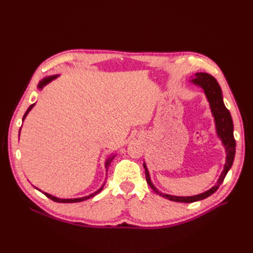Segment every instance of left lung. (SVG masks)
I'll return each mask as SVG.
<instances>
[{
	"mask_svg": "<svg viewBox=\"0 0 253 253\" xmlns=\"http://www.w3.org/2000/svg\"><path fill=\"white\" fill-rule=\"evenodd\" d=\"M194 85L201 87L204 91V94L209 102L210 110L212 113V116L214 118V124H215L216 135L223 143L225 152H226V163L224 166V170L221 172L217 182L214 185L211 189L205 191L204 193L193 195V196H175L160 192V191L154 186V183L151 180V176L147 165L143 163V168L145 170V178L149 186L154 190L158 195L168 198V200L178 203H193L197 201L205 200L208 196L212 195L220 186V183L224 181L228 171L230 170L232 167L234 156H235V139L233 136V121L231 118L230 112L227 110L223 100V93H221V88L219 84L217 83L216 79L212 77L211 75L207 73H196L195 77L191 80Z\"/></svg>",
	"mask_w": 253,
	"mask_h": 253,
	"instance_id": "1",
	"label": "left lung"
}]
</instances>
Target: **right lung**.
<instances>
[{
	"instance_id": "obj_1",
	"label": "right lung",
	"mask_w": 253,
	"mask_h": 253,
	"mask_svg": "<svg viewBox=\"0 0 253 253\" xmlns=\"http://www.w3.org/2000/svg\"><path fill=\"white\" fill-rule=\"evenodd\" d=\"M59 77V75H53V76H47V77H44L40 82H39V84H38V88L39 89H42L45 85H47L48 83H50L52 80H55V79H57ZM35 104L36 103H34V104H32L29 106V108L27 109V111H26V113L24 114V116H23V121L25 120V118L27 117V115H28V113L33 110V108L35 106ZM22 127V126H21ZM21 127H20V131H19V137H20V132H21ZM115 154H112L108 159L105 160V172H106V174H105V176H108V171H109V167H110V165H111V163L113 162V159L115 158ZM105 181H106V177H105ZM105 181H103V183L101 185V187L99 188L97 191H95V192H93L91 194H89V195H86V196H83V197H78V198H59V197H56V196H53V195H51V194H49V193H46V192H43L42 190H40V189H38L37 187H35L37 190H39V191H41L42 193H44L45 195H46L48 198H50V200H52L53 202H57V203H79V202H83V201H85V200H88V198H90V197H94L95 195H97L98 193H100L101 191H102V189H103V187H104V185H105Z\"/></svg>"
}]
</instances>
